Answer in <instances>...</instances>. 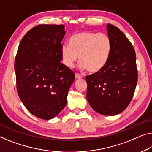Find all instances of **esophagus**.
<instances>
[{"instance_id":"obj_1","label":"esophagus","mask_w":152,"mask_h":152,"mask_svg":"<svg viewBox=\"0 0 152 152\" xmlns=\"http://www.w3.org/2000/svg\"><path fill=\"white\" fill-rule=\"evenodd\" d=\"M75 76H76V78L77 79H80V78H83L82 76L80 75V74H78V73H76V74H75Z\"/></svg>"}]
</instances>
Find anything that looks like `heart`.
<instances>
[{"mask_svg": "<svg viewBox=\"0 0 152 152\" xmlns=\"http://www.w3.org/2000/svg\"><path fill=\"white\" fill-rule=\"evenodd\" d=\"M111 50L110 38L104 33L83 31L72 35L69 45L61 49L63 62L67 67H74L78 58L79 67L90 73L101 71L107 63Z\"/></svg>", "mask_w": 152, "mask_h": 152, "instance_id": "b5f03b06", "label": "heart"}]
</instances>
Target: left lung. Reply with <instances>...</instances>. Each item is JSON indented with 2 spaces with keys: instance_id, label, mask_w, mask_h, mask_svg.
I'll return each mask as SVG.
<instances>
[{
  "instance_id": "8db88e82",
  "label": "left lung",
  "mask_w": 152,
  "mask_h": 152,
  "mask_svg": "<svg viewBox=\"0 0 152 152\" xmlns=\"http://www.w3.org/2000/svg\"><path fill=\"white\" fill-rule=\"evenodd\" d=\"M106 31L111 42L110 56L105 67L86 76L87 99L97 113L113 116L129 105L137 83L134 48L124 33L108 24Z\"/></svg>"
}]
</instances>
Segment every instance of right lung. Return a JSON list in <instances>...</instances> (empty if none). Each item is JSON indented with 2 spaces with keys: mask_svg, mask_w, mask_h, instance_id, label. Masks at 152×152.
<instances>
[{
  "mask_svg": "<svg viewBox=\"0 0 152 152\" xmlns=\"http://www.w3.org/2000/svg\"><path fill=\"white\" fill-rule=\"evenodd\" d=\"M65 26L41 24L22 38L14 65L20 99L31 114L40 119L55 117L65 108L75 79L61 61Z\"/></svg>",
  "mask_w": 152,
  "mask_h": 152,
  "instance_id": "right-lung-1",
  "label": "right lung"
}]
</instances>
